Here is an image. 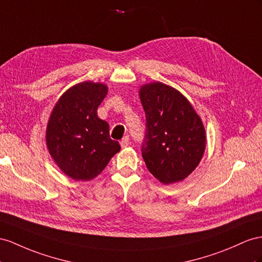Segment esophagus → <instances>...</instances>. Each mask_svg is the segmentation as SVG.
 <instances>
[{
	"label": "esophagus",
	"instance_id": "esophagus-1",
	"mask_svg": "<svg viewBox=\"0 0 262 262\" xmlns=\"http://www.w3.org/2000/svg\"><path fill=\"white\" fill-rule=\"evenodd\" d=\"M129 145V137L128 136H125L123 139H122V142H120V146L123 147H126V146H128Z\"/></svg>",
	"mask_w": 262,
	"mask_h": 262
}]
</instances>
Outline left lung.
Listing matches in <instances>:
<instances>
[{
	"label": "left lung",
	"mask_w": 262,
	"mask_h": 262,
	"mask_svg": "<svg viewBox=\"0 0 262 262\" xmlns=\"http://www.w3.org/2000/svg\"><path fill=\"white\" fill-rule=\"evenodd\" d=\"M139 96L146 114L142 156L147 169L165 185L180 182L203 158L204 125L187 98L168 85L146 84Z\"/></svg>",
	"instance_id": "8db88e82"
}]
</instances>
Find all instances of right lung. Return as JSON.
<instances>
[{"instance_id":"add662e5","label":"right lung","mask_w":262,"mask_h":262,"mask_svg":"<svg viewBox=\"0 0 262 262\" xmlns=\"http://www.w3.org/2000/svg\"><path fill=\"white\" fill-rule=\"evenodd\" d=\"M106 95L104 84L79 83L63 94L51 114L46 145L59 168L74 180L95 178L120 150L110 137V125L97 116Z\"/></svg>"}]
</instances>
